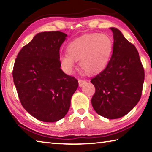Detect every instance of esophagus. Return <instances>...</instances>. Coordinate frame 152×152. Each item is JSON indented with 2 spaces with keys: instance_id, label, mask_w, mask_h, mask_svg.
Returning <instances> with one entry per match:
<instances>
[{
  "instance_id": "34e87169",
  "label": "esophagus",
  "mask_w": 152,
  "mask_h": 152,
  "mask_svg": "<svg viewBox=\"0 0 152 152\" xmlns=\"http://www.w3.org/2000/svg\"><path fill=\"white\" fill-rule=\"evenodd\" d=\"M78 83H79V86L81 87L84 85V84L86 83V81L85 80H82V79H78Z\"/></svg>"
}]
</instances>
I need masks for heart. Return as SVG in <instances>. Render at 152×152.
I'll return each mask as SVG.
<instances>
[{
  "mask_svg": "<svg viewBox=\"0 0 152 152\" xmlns=\"http://www.w3.org/2000/svg\"><path fill=\"white\" fill-rule=\"evenodd\" d=\"M113 42L105 33H90L81 36L67 45V54L61 55L60 62L66 72L80 66L89 74L101 72L107 66L113 51Z\"/></svg>",
  "mask_w": 152,
  "mask_h": 152,
  "instance_id": "b5f03b06",
  "label": "heart"
}]
</instances>
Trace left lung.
<instances>
[{"instance_id":"left-lung-1","label":"left lung","mask_w":152,"mask_h":152,"mask_svg":"<svg viewBox=\"0 0 152 152\" xmlns=\"http://www.w3.org/2000/svg\"><path fill=\"white\" fill-rule=\"evenodd\" d=\"M113 33V51L104 70L91 79L95 87L92 105L98 114L110 119L127 115L140 101L144 69L133 43L117 28Z\"/></svg>"}]
</instances>
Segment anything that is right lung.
<instances>
[{"mask_svg":"<svg viewBox=\"0 0 152 152\" xmlns=\"http://www.w3.org/2000/svg\"><path fill=\"white\" fill-rule=\"evenodd\" d=\"M67 35L37 33L15 61L12 77L22 106L36 119L56 122L68 113L78 81L61 70L60 48Z\"/></svg>","mask_w":152,"mask_h":152,"instance_id":"1","label":"right lung"}]
</instances>
